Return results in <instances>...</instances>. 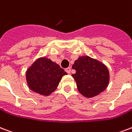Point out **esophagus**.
Masks as SVG:
<instances>
[{"label":"esophagus","instance_id":"obj_1","mask_svg":"<svg viewBox=\"0 0 132 132\" xmlns=\"http://www.w3.org/2000/svg\"><path fill=\"white\" fill-rule=\"evenodd\" d=\"M70 70H71V68H67L65 69V71H66L67 73H68V74H69V73H70Z\"/></svg>","mask_w":132,"mask_h":132}]
</instances>
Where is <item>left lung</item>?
<instances>
[{
    "instance_id": "obj_1",
    "label": "left lung",
    "mask_w": 132,
    "mask_h": 132,
    "mask_svg": "<svg viewBox=\"0 0 132 132\" xmlns=\"http://www.w3.org/2000/svg\"><path fill=\"white\" fill-rule=\"evenodd\" d=\"M72 75L77 89L83 96L93 97L103 92L109 85V71L105 64L88 55L79 56L72 66Z\"/></svg>"
}]
</instances>
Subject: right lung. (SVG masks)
<instances>
[{
  "label": "right lung",
  "mask_w": 132,
  "mask_h": 132,
  "mask_svg": "<svg viewBox=\"0 0 132 132\" xmlns=\"http://www.w3.org/2000/svg\"><path fill=\"white\" fill-rule=\"evenodd\" d=\"M67 75L64 69L46 57H39L26 70L27 84L30 90L48 96L57 89L62 77Z\"/></svg>",
  "instance_id": "1"
}]
</instances>
